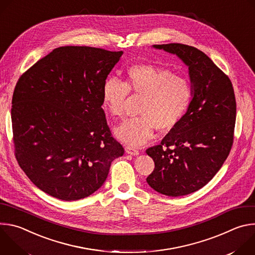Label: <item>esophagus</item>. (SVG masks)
<instances>
[{
    "mask_svg": "<svg viewBox=\"0 0 255 255\" xmlns=\"http://www.w3.org/2000/svg\"><path fill=\"white\" fill-rule=\"evenodd\" d=\"M125 151H126V153L131 154V155H139V150H137L136 148H133L131 146H126Z\"/></svg>",
    "mask_w": 255,
    "mask_h": 255,
    "instance_id": "1",
    "label": "esophagus"
}]
</instances>
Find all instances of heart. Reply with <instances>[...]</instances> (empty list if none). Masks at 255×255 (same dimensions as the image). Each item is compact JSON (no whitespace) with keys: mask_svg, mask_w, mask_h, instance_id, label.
Instances as JSON below:
<instances>
[{"mask_svg":"<svg viewBox=\"0 0 255 255\" xmlns=\"http://www.w3.org/2000/svg\"><path fill=\"white\" fill-rule=\"evenodd\" d=\"M145 97L139 114L114 129L115 136L129 146H140L149 141L155 128L161 132L172 130L186 115L192 102L190 81L172 75L166 67L151 63L130 66L125 82L107 79L102 88V102L112 116L122 118L129 92Z\"/></svg>","mask_w":255,"mask_h":255,"instance_id":"1","label":"heart"}]
</instances>
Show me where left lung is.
Wrapping results in <instances>:
<instances>
[{"mask_svg":"<svg viewBox=\"0 0 255 255\" xmlns=\"http://www.w3.org/2000/svg\"><path fill=\"white\" fill-rule=\"evenodd\" d=\"M175 54L189 67L193 97L181 121L146 153L154 161L147 184L159 194H192L219 171L232 147L236 101L229 78L196 47L153 45Z\"/></svg>","mask_w":255,"mask_h":255,"instance_id":"8db88e82","label":"left lung"}]
</instances>
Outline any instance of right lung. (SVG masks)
Segmentation results:
<instances>
[{
    "mask_svg": "<svg viewBox=\"0 0 255 255\" xmlns=\"http://www.w3.org/2000/svg\"><path fill=\"white\" fill-rule=\"evenodd\" d=\"M122 54L62 46L19 79L11 109L15 155L44 193L63 201L89 197L124 154L102 109L103 84Z\"/></svg>",
    "mask_w": 255,
    "mask_h": 255,
    "instance_id": "obj_1",
    "label": "right lung"
}]
</instances>
